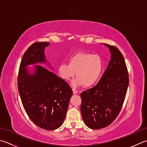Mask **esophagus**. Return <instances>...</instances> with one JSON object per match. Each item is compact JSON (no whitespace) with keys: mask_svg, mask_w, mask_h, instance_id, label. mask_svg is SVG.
Here are the masks:
<instances>
[{"mask_svg":"<svg viewBox=\"0 0 147 147\" xmlns=\"http://www.w3.org/2000/svg\"><path fill=\"white\" fill-rule=\"evenodd\" d=\"M73 92L74 94H78V90H76V89H74V88H73Z\"/></svg>","mask_w":147,"mask_h":147,"instance_id":"34e87169","label":"esophagus"}]
</instances>
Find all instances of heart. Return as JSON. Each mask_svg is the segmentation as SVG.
Masks as SVG:
<instances>
[{"label":"heart","instance_id":"obj_1","mask_svg":"<svg viewBox=\"0 0 147 147\" xmlns=\"http://www.w3.org/2000/svg\"><path fill=\"white\" fill-rule=\"evenodd\" d=\"M60 76L69 80L75 75L77 77L71 82L74 87L83 85L90 87L96 83L102 70V61L100 56L80 51L70 57L68 62L60 64L57 68Z\"/></svg>","mask_w":147,"mask_h":147}]
</instances>
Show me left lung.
I'll return each instance as SVG.
<instances>
[{
	"instance_id": "obj_1",
	"label": "left lung",
	"mask_w": 147,
	"mask_h": 147,
	"mask_svg": "<svg viewBox=\"0 0 147 147\" xmlns=\"http://www.w3.org/2000/svg\"><path fill=\"white\" fill-rule=\"evenodd\" d=\"M111 60L97 84L81 93V113L92 129L107 127L119 114L129 85L125 60L119 49L108 44Z\"/></svg>"
}]
</instances>
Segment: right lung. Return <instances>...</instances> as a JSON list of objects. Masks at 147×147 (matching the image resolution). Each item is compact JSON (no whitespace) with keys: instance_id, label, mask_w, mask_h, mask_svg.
<instances>
[{"instance_id":"right-lung-1","label":"right lung","mask_w":147,"mask_h":147,"mask_svg":"<svg viewBox=\"0 0 147 147\" xmlns=\"http://www.w3.org/2000/svg\"><path fill=\"white\" fill-rule=\"evenodd\" d=\"M48 42H34L22 57L18 76L20 98L28 117L36 125L46 130L58 129L64 122L69 100L73 94L64 80L40 65L47 64L45 49Z\"/></svg>"}]
</instances>
